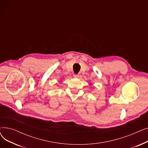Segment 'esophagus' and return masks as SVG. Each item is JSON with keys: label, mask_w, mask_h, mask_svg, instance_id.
I'll return each instance as SVG.
<instances>
[{"label": "esophagus", "mask_w": 148, "mask_h": 148, "mask_svg": "<svg viewBox=\"0 0 148 148\" xmlns=\"http://www.w3.org/2000/svg\"><path fill=\"white\" fill-rule=\"evenodd\" d=\"M73 76H74V77H75V78H78V77H79V75L78 74H74Z\"/></svg>", "instance_id": "1"}]
</instances>
